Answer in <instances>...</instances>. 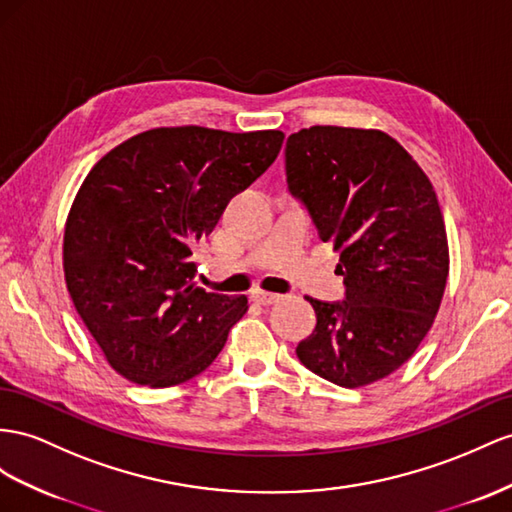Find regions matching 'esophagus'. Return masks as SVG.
<instances>
[{
    "instance_id": "34e87169",
    "label": "esophagus",
    "mask_w": 512,
    "mask_h": 512,
    "mask_svg": "<svg viewBox=\"0 0 512 512\" xmlns=\"http://www.w3.org/2000/svg\"><path fill=\"white\" fill-rule=\"evenodd\" d=\"M251 298L259 305H272V303H279L281 296L279 294H272V292H264V290H255L251 294Z\"/></svg>"
}]
</instances>
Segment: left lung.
Listing matches in <instances>:
<instances>
[{
    "instance_id": "1",
    "label": "left lung",
    "mask_w": 512,
    "mask_h": 512,
    "mask_svg": "<svg viewBox=\"0 0 512 512\" xmlns=\"http://www.w3.org/2000/svg\"><path fill=\"white\" fill-rule=\"evenodd\" d=\"M287 186L339 253L346 300L305 296L318 324L298 344L307 370L339 387L381 381L430 331L450 270L432 183L378 129L313 125L285 144Z\"/></svg>"
}]
</instances>
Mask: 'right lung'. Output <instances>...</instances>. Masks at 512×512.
<instances>
[{"mask_svg":"<svg viewBox=\"0 0 512 512\" xmlns=\"http://www.w3.org/2000/svg\"><path fill=\"white\" fill-rule=\"evenodd\" d=\"M285 134L157 127L121 142L86 175L64 227L73 305L127 381L173 387L207 370L246 296L194 283L192 251L235 194L277 160Z\"/></svg>","mask_w":512,"mask_h":512,"instance_id":"obj_1","label":"right lung"}]
</instances>
